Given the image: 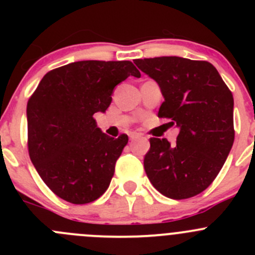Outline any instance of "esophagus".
<instances>
[{"instance_id": "34e87169", "label": "esophagus", "mask_w": 255, "mask_h": 255, "mask_svg": "<svg viewBox=\"0 0 255 255\" xmlns=\"http://www.w3.org/2000/svg\"><path fill=\"white\" fill-rule=\"evenodd\" d=\"M129 138L132 140H134V139H138V138H142V134H140V133L132 132V133H129Z\"/></svg>"}]
</instances>
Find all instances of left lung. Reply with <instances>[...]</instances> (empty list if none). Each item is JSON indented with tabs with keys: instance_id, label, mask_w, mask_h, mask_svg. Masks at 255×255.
<instances>
[{
	"instance_id": "1",
	"label": "left lung",
	"mask_w": 255,
	"mask_h": 255,
	"mask_svg": "<svg viewBox=\"0 0 255 255\" xmlns=\"http://www.w3.org/2000/svg\"><path fill=\"white\" fill-rule=\"evenodd\" d=\"M134 64L160 86L158 117L180 128L175 145L149 139L146 176L169 199L196 196L212 184L235 142L232 92L208 61L159 56Z\"/></svg>"
}]
</instances>
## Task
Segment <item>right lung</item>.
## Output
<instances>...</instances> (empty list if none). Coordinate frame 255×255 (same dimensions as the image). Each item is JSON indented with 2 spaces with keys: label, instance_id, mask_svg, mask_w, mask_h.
Returning a JSON list of instances; mask_svg holds the SVG:
<instances>
[{
  "label": "right lung",
  "instance_id": "add662e5",
  "mask_svg": "<svg viewBox=\"0 0 255 255\" xmlns=\"http://www.w3.org/2000/svg\"><path fill=\"white\" fill-rule=\"evenodd\" d=\"M128 76L140 78L132 61H76L45 74L28 100L30 160L60 199L90 204L110 186L128 135L109 137L94 115L109 109L113 89Z\"/></svg>",
  "mask_w": 255,
  "mask_h": 255
}]
</instances>
